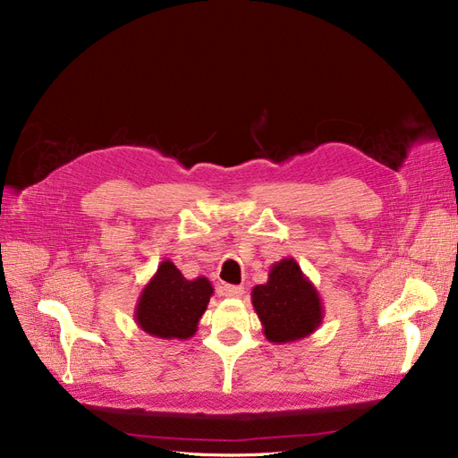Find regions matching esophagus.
I'll return each instance as SVG.
<instances>
[{"label": "esophagus", "instance_id": "34e87169", "mask_svg": "<svg viewBox=\"0 0 458 458\" xmlns=\"http://www.w3.org/2000/svg\"><path fill=\"white\" fill-rule=\"evenodd\" d=\"M244 293L242 286H237V284H224L221 286V294H224L225 298H241Z\"/></svg>", "mask_w": 458, "mask_h": 458}]
</instances>
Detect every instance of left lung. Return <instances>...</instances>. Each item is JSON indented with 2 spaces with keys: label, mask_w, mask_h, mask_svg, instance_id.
<instances>
[{
  "label": "left lung",
  "mask_w": 458,
  "mask_h": 458,
  "mask_svg": "<svg viewBox=\"0 0 458 458\" xmlns=\"http://www.w3.org/2000/svg\"><path fill=\"white\" fill-rule=\"evenodd\" d=\"M252 306L273 344L306 338L323 323V301L294 258L275 261L266 284L252 288Z\"/></svg>",
  "instance_id": "8db88e82"
}]
</instances>
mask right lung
<instances>
[{
	"label": "right lung",
	"instance_id": "obj_1",
	"mask_svg": "<svg viewBox=\"0 0 458 458\" xmlns=\"http://www.w3.org/2000/svg\"><path fill=\"white\" fill-rule=\"evenodd\" d=\"M212 294L206 276L189 281L174 261L164 259L137 298L135 323L155 338L187 340L195 336Z\"/></svg>",
	"mask_w": 458,
	"mask_h": 458
}]
</instances>
